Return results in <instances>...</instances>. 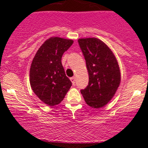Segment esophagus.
<instances>
[{
	"label": "esophagus",
	"instance_id": "esophagus-1",
	"mask_svg": "<svg viewBox=\"0 0 148 148\" xmlns=\"http://www.w3.org/2000/svg\"><path fill=\"white\" fill-rule=\"evenodd\" d=\"M70 80H71L72 83H73V84L74 85L75 83V77H72V78H70Z\"/></svg>",
	"mask_w": 148,
	"mask_h": 148
}]
</instances>
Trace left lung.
<instances>
[{"label": "left lung", "mask_w": 148, "mask_h": 148, "mask_svg": "<svg viewBox=\"0 0 148 148\" xmlns=\"http://www.w3.org/2000/svg\"><path fill=\"white\" fill-rule=\"evenodd\" d=\"M78 44L86 61L88 85L81 90L86 103L93 108L108 104L119 86V66L112 51L95 38H81Z\"/></svg>", "instance_id": "obj_1"}]
</instances>
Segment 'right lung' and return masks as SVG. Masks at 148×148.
Masks as SVG:
<instances>
[{
  "label": "right lung",
  "mask_w": 148,
  "mask_h": 148,
  "mask_svg": "<svg viewBox=\"0 0 148 148\" xmlns=\"http://www.w3.org/2000/svg\"><path fill=\"white\" fill-rule=\"evenodd\" d=\"M73 40L53 37L41 45L30 67V85L35 95L49 106L58 104L72 86L61 64Z\"/></svg>",
  "instance_id": "obj_1"
}]
</instances>
